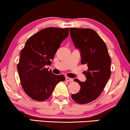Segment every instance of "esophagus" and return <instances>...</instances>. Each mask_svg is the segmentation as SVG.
Returning <instances> with one entry per match:
<instances>
[{
  "instance_id": "1",
  "label": "esophagus",
  "mask_w": 130,
  "mask_h": 130,
  "mask_svg": "<svg viewBox=\"0 0 130 130\" xmlns=\"http://www.w3.org/2000/svg\"><path fill=\"white\" fill-rule=\"evenodd\" d=\"M65 80H66V81H67V82H73V80L72 79V78H71L68 77H65Z\"/></svg>"
}]
</instances>
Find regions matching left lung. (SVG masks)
<instances>
[{"label": "left lung", "mask_w": 130, "mask_h": 130, "mask_svg": "<svg viewBox=\"0 0 130 130\" xmlns=\"http://www.w3.org/2000/svg\"><path fill=\"white\" fill-rule=\"evenodd\" d=\"M70 36L75 48L80 50L81 63L88 65L86 80L74 82L80 86L78 93L72 94L74 101L87 104L100 96L111 75V59L105 42L91 29L70 28Z\"/></svg>", "instance_id": "1"}]
</instances>
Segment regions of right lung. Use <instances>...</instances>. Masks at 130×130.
I'll use <instances>...</instances> for the list:
<instances>
[{"label":"right lung","instance_id":"right-lung-1","mask_svg":"<svg viewBox=\"0 0 130 130\" xmlns=\"http://www.w3.org/2000/svg\"><path fill=\"white\" fill-rule=\"evenodd\" d=\"M69 29L47 27L29 38L21 50L17 70L21 86L29 97L36 101L48 99L63 75H55L46 68L52 65L60 44L68 37Z\"/></svg>","mask_w":130,"mask_h":130}]
</instances>
